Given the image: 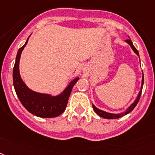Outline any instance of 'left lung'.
I'll list each match as a JSON object with an SVG mask.
<instances>
[{
  "label": "left lung",
  "mask_w": 155,
  "mask_h": 155,
  "mask_svg": "<svg viewBox=\"0 0 155 155\" xmlns=\"http://www.w3.org/2000/svg\"><path fill=\"white\" fill-rule=\"evenodd\" d=\"M125 41L128 44V45H130V46H131V48L132 49V50L134 51V53H136V55L140 57L139 52H138L137 49H136V47H135V46L133 45V43H132V41H131V39H130L129 37H128V39L125 40ZM143 78H142L141 87H140V92H139V94H138L136 99L135 100V102H134L133 103H132V105H131V106H130L129 107H128V109L125 110V111L123 112V113H120V114H111V113H108V112L103 111V110L97 109V108L94 105H93V104H92V106H93L94 110V112H95L97 115L100 116L101 117L105 118V119H117V118L122 117H124V116H125V115H127L128 114H129L130 112H132V110H134V108L136 106V105H137V103L139 102V100H140V95H141V93H142V89H143Z\"/></svg>",
  "instance_id": "left-lung-1"
}]
</instances>
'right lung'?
Returning <instances> with one entry per match:
<instances>
[{"label": "right lung", "instance_id": "obj_1", "mask_svg": "<svg viewBox=\"0 0 155 155\" xmlns=\"http://www.w3.org/2000/svg\"><path fill=\"white\" fill-rule=\"evenodd\" d=\"M28 39L29 38L25 44L19 48L15 58L13 68V85L15 93L22 105L31 114L42 118L56 117L65 110L72 87L80 78L75 77L71 80L63 91L58 95L39 93L30 89L22 80L19 73V60Z\"/></svg>", "mask_w": 155, "mask_h": 155}]
</instances>
